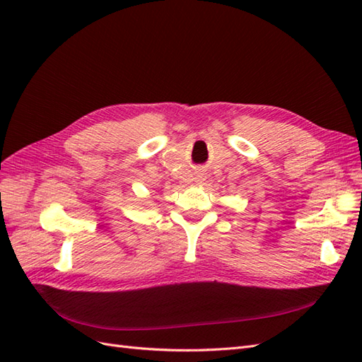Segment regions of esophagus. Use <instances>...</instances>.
Masks as SVG:
<instances>
[{
    "label": "esophagus",
    "instance_id": "34e87169",
    "mask_svg": "<svg viewBox=\"0 0 362 362\" xmlns=\"http://www.w3.org/2000/svg\"><path fill=\"white\" fill-rule=\"evenodd\" d=\"M196 180H198V181H204V180H205L204 173H199V175H198V178H196Z\"/></svg>",
    "mask_w": 362,
    "mask_h": 362
}]
</instances>
